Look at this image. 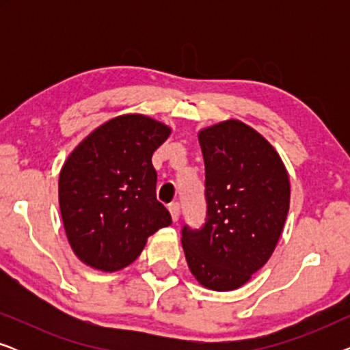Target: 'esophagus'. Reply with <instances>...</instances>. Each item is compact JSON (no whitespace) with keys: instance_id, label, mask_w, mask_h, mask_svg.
Wrapping results in <instances>:
<instances>
[{"instance_id":"1","label":"esophagus","mask_w":350,"mask_h":350,"mask_svg":"<svg viewBox=\"0 0 350 350\" xmlns=\"http://www.w3.org/2000/svg\"><path fill=\"white\" fill-rule=\"evenodd\" d=\"M169 212L172 215V219H174V221H178V218H180V204H176V202L170 204L169 205Z\"/></svg>"}]
</instances>
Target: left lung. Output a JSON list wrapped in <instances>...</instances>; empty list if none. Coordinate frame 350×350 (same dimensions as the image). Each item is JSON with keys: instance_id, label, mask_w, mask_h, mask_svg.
<instances>
[{"instance_id": "8db88e82", "label": "left lung", "mask_w": 350, "mask_h": 350, "mask_svg": "<svg viewBox=\"0 0 350 350\" xmlns=\"http://www.w3.org/2000/svg\"><path fill=\"white\" fill-rule=\"evenodd\" d=\"M205 164L207 221L183 228L186 262L205 288L231 291L266 265L284 231L290 178L275 148L239 119L198 133Z\"/></svg>"}]
</instances>
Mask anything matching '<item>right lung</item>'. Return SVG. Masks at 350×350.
Instances as JSON below:
<instances>
[{
	"label": "right lung",
	"mask_w": 350,
	"mask_h": 350,
	"mask_svg": "<svg viewBox=\"0 0 350 350\" xmlns=\"http://www.w3.org/2000/svg\"><path fill=\"white\" fill-rule=\"evenodd\" d=\"M172 133L167 124L138 113L94 129L66 157L59 204L75 255L102 272L121 271L140 256L148 237L172 224L156 199L151 156Z\"/></svg>",
	"instance_id": "right-lung-1"
}]
</instances>
